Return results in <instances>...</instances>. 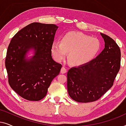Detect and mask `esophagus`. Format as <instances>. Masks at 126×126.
<instances>
[{
    "instance_id": "obj_1",
    "label": "esophagus",
    "mask_w": 126,
    "mask_h": 126,
    "mask_svg": "<svg viewBox=\"0 0 126 126\" xmlns=\"http://www.w3.org/2000/svg\"><path fill=\"white\" fill-rule=\"evenodd\" d=\"M66 72H67V69L65 68V66H63V67H62V68H61V73L63 74V73H65Z\"/></svg>"
}]
</instances>
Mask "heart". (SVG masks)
<instances>
[{
	"mask_svg": "<svg viewBox=\"0 0 126 126\" xmlns=\"http://www.w3.org/2000/svg\"><path fill=\"white\" fill-rule=\"evenodd\" d=\"M100 48V42L97 39L82 32H72L63 36L61 43L53 42L51 51L57 61L64 59L69 53L70 63L80 65L91 61L98 54Z\"/></svg>",
	"mask_w": 126,
	"mask_h": 126,
	"instance_id": "1",
	"label": "heart"
}]
</instances>
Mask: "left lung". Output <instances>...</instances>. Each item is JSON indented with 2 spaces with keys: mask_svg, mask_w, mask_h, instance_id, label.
<instances>
[{
  "mask_svg": "<svg viewBox=\"0 0 126 126\" xmlns=\"http://www.w3.org/2000/svg\"><path fill=\"white\" fill-rule=\"evenodd\" d=\"M105 47L97 57L85 64L72 67L67 73V88L77 102L97 100L112 87L120 67V48L112 38L101 33Z\"/></svg>",
  "mask_w": 126,
  "mask_h": 126,
  "instance_id": "obj_1",
  "label": "left lung"
}]
</instances>
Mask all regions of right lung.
Wrapping results in <instances>:
<instances>
[{
	"mask_svg": "<svg viewBox=\"0 0 126 126\" xmlns=\"http://www.w3.org/2000/svg\"><path fill=\"white\" fill-rule=\"evenodd\" d=\"M58 26L34 22L19 31L8 45L5 66L12 89L27 100L39 101L46 95L62 65L51 57V48ZM34 48L35 55L29 60L26 53Z\"/></svg>",
	"mask_w": 126,
	"mask_h": 126,
	"instance_id": "right-lung-1",
	"label": "right lung"
}]
</instances>
